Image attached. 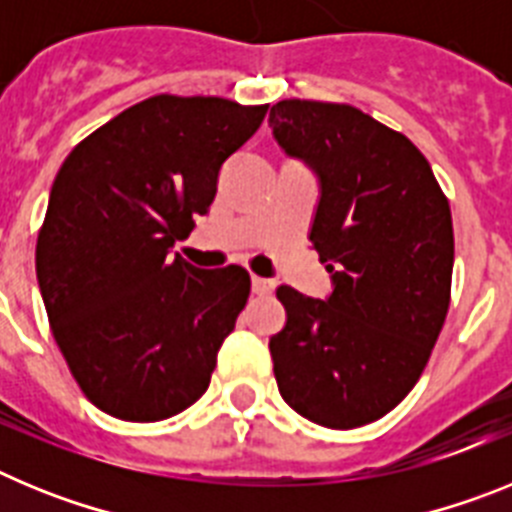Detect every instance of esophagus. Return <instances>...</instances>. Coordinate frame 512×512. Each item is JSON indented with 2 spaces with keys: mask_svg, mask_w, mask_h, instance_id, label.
<instances>
[{
  "mask_svg": "<svg viewBox=\"0 0 512 512\" xmlns=\"http://www.w3.org/2000/svg\"><path fill=\"white\" fill-rule=\"evenodd\" d=\"M274 287H277V282H274V279L251 277V289H253V295H271V292H274Z\"/></svg>",
  "mask_w": 512,
  "mask_h": 512,
  "instance_id": "esophagus-1",
  "label": "esophagus"
}]
</instances>
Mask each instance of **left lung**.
Returning <instances> with one entry per match:
<instances>
[{
    "label": "left lung",
    "mask_w": 512,
    "mask_h": 512,
    "mask_svg": "<svg viewBox=\"0 0 512 512\" xmlns=\"http://www.w3.org/2000/svg\"><path fill=\"white\" fill-rule=\"evenodd\" d=\"M271 133L315 171L310 241L333 292L279 287L287 325L271 336L289 408L348 431L397 408L423 374L451 302L454 228L431 164L351 104L282 99Z\"/></svg>",
    "instance_id": "1"
}]
</instances>
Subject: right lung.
Masks as SVG:
<instances>
[{"label": "right lung", "mask_w": 512, "mask_h": 512, "mask_svg": "<svg viewBox=\"0 0 512 512\" xmlns=\"http://www.w3.org/2000/svg\"><path fill=\"white\" fill-rule=\"evenodd\" d=\"M266 110L158 94L58 169L35 246L40 295L76 384L112 418L166 420L210 387L251 277L197 269L171 248L210 210L220 169Z\"/></svg>", "instance_id": "obj_1"}]
</instances>
